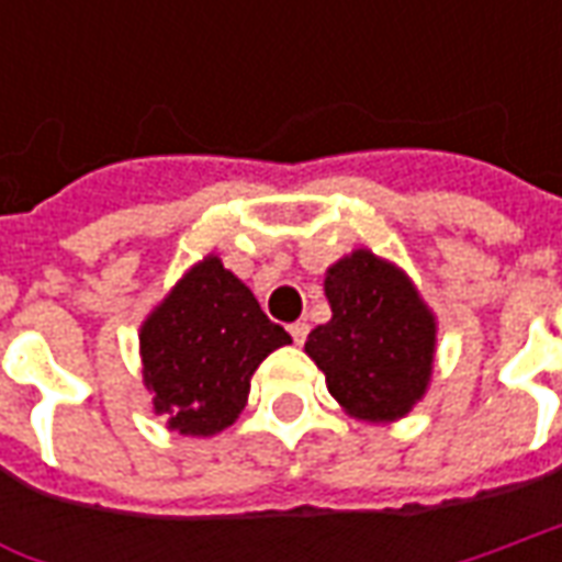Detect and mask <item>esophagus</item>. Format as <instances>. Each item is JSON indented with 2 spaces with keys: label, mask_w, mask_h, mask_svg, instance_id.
<instances>
[{
  "label": "esophagus",
  "mask_w": 562,
  "mask_h": 562,
  "mask_svg": "<svg viewBox=\"0 0 562 562\" xmlns=\"http://www.w3.org/2000/svg\"><path fill=\"white\" fill-rule=\"evenodd\" d=\"M289 334H292V340L301 346V342L306 340V334H310V325H306V322H294V325H289Z\"/></svg>",
  "instance_id": "34e87169"
}]
</instances>
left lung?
Wrapping results in <instances>:
<instances>
[{
  "instance_id": "obj_1",
  "label": "left lung",
  "mask_w": 562,
  "mask_h": 562,
  "mask_svg": "<svg viewBox=\"0 0 562 562\" xmlns=\"http://www.w3.org/2000/svg\"><path fill=\"white\" fill-rule=\"evenodd\" d=\"M330 322L304 349L328 391L361 422H397L422 401L436 355V318L397 265L355 249L325 277Z\"/></svg>"
}]
</instances>
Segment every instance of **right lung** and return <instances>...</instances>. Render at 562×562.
I'll return each instance as SVG.
<instances>
[{"mask_svg":"<svg viewBox=\"0 0 562 562\" xmlns=\"http://www.w3.org/2000/svg\"><path fill=\"white\" fill-rule=\"evenodd\" d=\"M292 337L216 256L186 270L140 325L153 413L183 436H213L244 413L249 379Z\"/></svg>","mask_w":562,"mask_h":562,"instance_id":"right-lung-1","label":"right lung"}]
</instances>
